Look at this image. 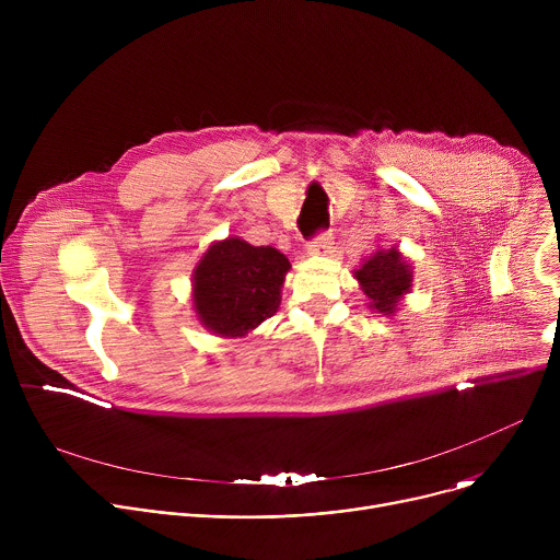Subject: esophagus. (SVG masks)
<instances>
[{
  "instance_id": "obj_1",
  "label": "esophagus",
  "mask_w": 560,
  "mask_h": 560,
  "mask_svg": "<svg viewBox=\"0 0 560 560\" xmlns=\"http://www.w3.org/2000/svg\"><path fill=\"white\" fill-rule=\"evenodd\" d=\"M307 255H312V257H328V255H332V238H330V234H318L314 242L307 246Z\"/></svg>"
}]
</instances>
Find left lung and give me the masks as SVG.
<instances>
[{
    "label": "left lung",
    "instance_id": "obj_1",
    "mask_svg": "<svg viewBox=\"0 0 560 560\" xmlns=\"http://www.w3.org/2000/svg\"><path fill=\"white\" fill-rule=\"evenodd\" d=\"M352 275L368 299V307L385 316L396 314L415 281V268L398 246L374 250Z\"/></svg>",
    "mask_w": 560,
    "mask_h": 560
}]
</instances>
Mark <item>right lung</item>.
Wrapping results in <instances>:
<instances>
[{
	"label": "right lung",
	"instance_id": "add662e5",
	"mask_svg": "<svg viewBox=\"0 0 560 560\" xmlns=\"http://www.w3.org/2000/svg\"><path fill=\"white\" fill-rule=\"evenodd\" d=\"M290 261L272 246L238 236L212 242L192 270L197 322L223 339H244L281 305Z\"/></svg>",
	"mask_w": 560,
	"mask_h": 560
}]
</instances>
